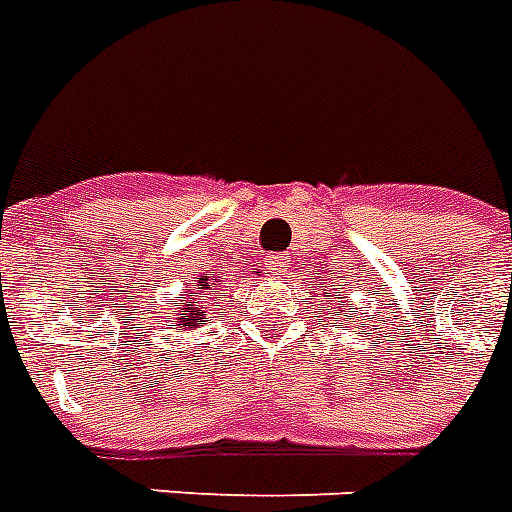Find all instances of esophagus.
<instances>
[{
    "mask_svg": "<svg viewBox=\"0 0 512 512\" xmlns=\"http://www.w3.org/2000/svg\"><path fill=\"white\" fill-rule=\"evenodd\" d=\"M289 263H291V257L273 255V257H268V263H265V268H268V273H273V276H286V270H289Z\"/></svg>",
    "mask_w": 512,
    "mask_h": 512,
    "instance_id": "obj_1",
    "label": "esophagus"
}]
</instances>
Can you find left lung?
<instances>
[{"mask_svg": "<svg viewBox=\"0 0 512 512\" xmlns=\"http://www.w3.org/2000/svg\"><path fill=\"white\" fill-rule=\"evenodd\" d=\"M338 296H341V291H338V294H336V299H338ZM341 299H343V296H341ZM341 312H343V309H341ZM343 317H346V320H354V317H349V315H346V312H343Z\"/></svg>", "mask_w": 512, "mask_h": 512, "instance_id": "8db88e82", "label": "left lung"}]
</instances>
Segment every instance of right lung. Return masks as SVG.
<instances>
[{"label": "right lung", "mask_w": 512, "mask_h": 512, "mask_svg": "<svg viewBox=\"0 0 512 512\" xmlns=\"http://www.w3.org/2000/svg\"><path fill=\"white\" fill-rule=\"evenodd\" d=\"M221 286L218 283V276H210V273H203L197 278L195 286H184V291L176 296L174 312H171V322H174L176 333L182 330H195L208 325L210 315V302H216V289Z\"/></svg>", "instance_id": "right-lung-1"}]
</instances>
